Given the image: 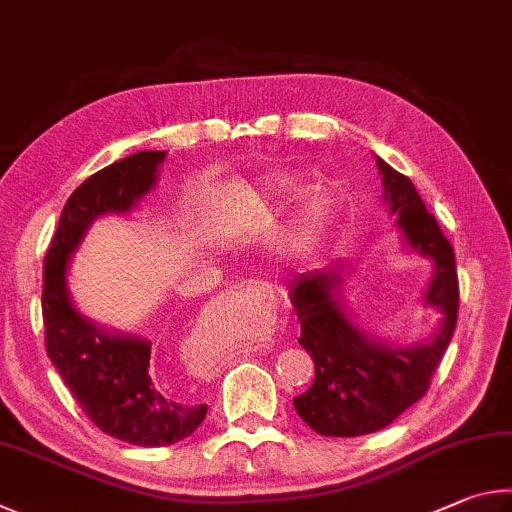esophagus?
Segmentation results:
<instances>
[{
	"label": "esophagus",
	"mask_w": 512,
	"mask_h": 512,
	"mask_svg": "<svg viewBox=\"0 0 512 512\" xmlns=\"http://www.w3.org/2000/svg\"><path fill=\"white\" fill-rule=\"evenodd\" d=\"M272 290H267L265 285H261V283H247V285H238L236 290H231L229 292V297L231 299H247L249 303L254 301V306H258V310H263V319H265V324L270 326V324H274V306H272V301H270V294ZM258 315H261V312H258Z\"/></svg>",
	"instance_id": "34e87169"
}]
</instances>
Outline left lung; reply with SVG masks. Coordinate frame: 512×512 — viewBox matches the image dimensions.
Instances as JSON below:
<instances>
[{
	"instance_id": "obj_1",
	"label": "left lung",
	"mask_w": 512,
	"mask_h": 512,
	"mask_svg": "<svg viewBox=\"0 0 512 512\" xmlns=\"http://www.w3.org/2000/svg\"><path fill=\"white\" fill-rule=\"evenodd\" d=\"M384 200L398 215L407 245L434 261L425 303L443 312L438 333L425 344L391 346L360 333L339 301L337 267L294 279L290 301L301 321L299 344L315 360V382L294 398V409L321 436H362L391 425L425 396L452 342L459 317V279L450 240L427 213L411 179L378 157Z\"/></svg>"
}]
</instances>
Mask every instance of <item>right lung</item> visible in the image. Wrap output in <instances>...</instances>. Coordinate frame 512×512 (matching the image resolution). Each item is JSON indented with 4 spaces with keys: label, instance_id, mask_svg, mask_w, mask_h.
Returning <instances> with one entry per match:
<instances>
[{
    "label": "right lung",
    "instance_id": "1",
    "mask_svg": "<svg viewBox=\"0 0 512 512\" xmlns=\"http://www.w3.org/2000/svg\"><path fill=\"white\" fill-rule=\"evenodd\" d=\"M164 157L161 150H141L87 177L62 209L42 272L49 360L101 432L139 447H166L191 436L206 405H186L155 387L148 339L110 333L80 315L69 299L67 265L96 218L128 213L155 186Z\"/></svg>",
    "mask_w": 512,
    "mask_h": 512
}]
</instances>
